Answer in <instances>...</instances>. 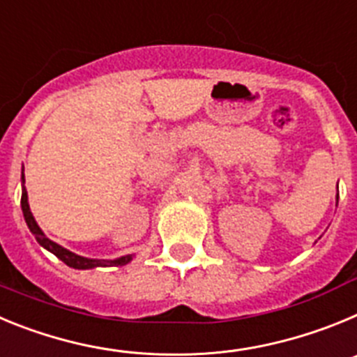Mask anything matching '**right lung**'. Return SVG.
Returning <instances> with one entry per match:
<instances>
[{
	"instance_id": "right-lung-1",
	"label": "right lung",
	"mask_w": 357,
	"mask_h": 357,
	"mask_svg": "<svg viewBox=\"0 0 357 357\" xmlns=\"http://www.w3.org/2000/svg\"><path fill=\"white\" fill-rule=\"evenodd\" d=\"M23 184H24V175H23ZM21 207H23L24 214V222H26L28 229L33 236H36L37 243L40 247H44L46 250H50L52 254H55L61 261H64L68 266L77 268V270H89V268H98V266H123L132 261V255H123V257H118V259H89V257H82L78 254H73L68 248L56 245L55 241H52L50 238L44 236V232L40 230V227L37 225L36 218L31 214L30 206H28V193L23 185V195H21Z\"/></svg>"
}]
</instances>
